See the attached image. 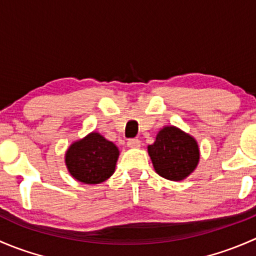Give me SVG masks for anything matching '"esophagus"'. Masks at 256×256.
<instances>
[{
	"label": "esophagus",
	"mask_w": 256,
	"mask_h": 256,
	"mask_svg": "<svg viewBox=\"0 0 256 256\" xmlns=\"http://www.w3.org/2000/svg\"><path fill=\"white\" fill-rule=\"evenodd\" d=\"M128 146L130 148H138L141 146V141L138 138H131V140L128 141Z\"/></svg>",
	"instance_id": "obj_1"
}]
</instances>
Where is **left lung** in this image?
I'll return each instance as SVG.
<instances>
[{
  "label": "left lung",
  "mask_w": 256,
  "mask_h": 256,
  "mask_svg": "<svg viewBox=\"0 0 256 256\" xmlns=\"http://www.w3.org/2000/svg\"><path fill=\"white\" fill-rule=\"evenodd\" d=\"M147 150L154 171L170 180H184L200 162L197 141L174 126L161 128Z\"/></svg>",
  "instance_id": "obj_1"
}]
</instances>
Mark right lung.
<instances>
[{
  "mask_svg": "<svg viewBox=\"0 0 256 256\" xmlns=\"http://www.w3.org/2000/svg\"><path fill=\"white\" fill-rule=\"evenodd\" d=\"M118 148L100 134L92 132L69 146L66 164L69 174L85 184H98L115 172Z\"/></svg>",
  "mask_w": 256,
  "mask_h": 256,
  "instance_id": "1",
  "label": "right lung"
}]
</instances>
